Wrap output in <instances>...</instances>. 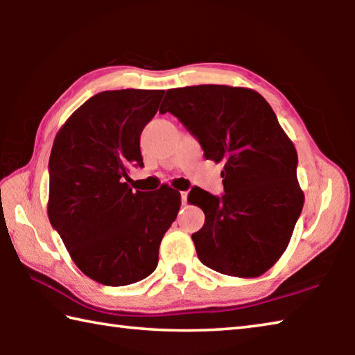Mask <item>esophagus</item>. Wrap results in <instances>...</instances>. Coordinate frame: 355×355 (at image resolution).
Segmentation results:
<instances>
[{"instance_id":"esophagus-1","label":"esophagus","mask_w":355,"mask_h":355,"mask_svg":"<svg viewBox=\"0 0 355 355\" xmlns=\"http://www.w3.org/2000/svg\"><path fill=\"white\" fill-rule=\"evenodd\" d=\"M186 202H188V192L183 191V192H182V203H183V205H184Z\"/></svg>"}]
</instances>
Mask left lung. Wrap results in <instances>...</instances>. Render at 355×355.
<instances>
[{
  "mask_svg": "<svg viewBox=\"0 0 355 355\" xmlns=\"http://www.w3.org/2000/svg\"><path fill=\"white\" fill-rule=\"evenodd\" d=\"M159 112H171L200 142L203 156L224 164V194L191 189L205 213L192 235L205 266L233 277H258L284 254L304 207L297 152L272 107L245 87L202 84L169 89Z\"/></svg>",
  "mask_w": 355,
  "mask_h": 355,
  "instance_id": "8db88e82",
  "label": "left lung"
}]
</instances>
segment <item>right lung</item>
I'll list each match as a JSON object with an SVG mask.
<instances>
[{"instance_id":"obj_1","label":"right lung","mask_w":355,"mask_h":355,"mask_svg":"<svg viewBox=\"0 0 355 355\" xmlns=\"http://www.w3.org/2000/svg\"><path fill=\"white\" fill-rule=\"evenodd\" d=\"M164 91L122 89L89 98L53 144L48 218L81 271L107 286L148 277L182 197L163 184L133 191L131 167H144L141 133Z\"/></svg>"}]
</instances>
